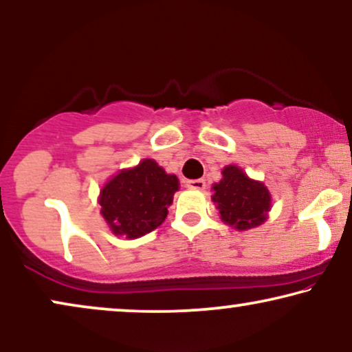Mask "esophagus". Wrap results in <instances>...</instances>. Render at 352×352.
I'll return each mask as SVG.
<instances>
[{"instance_id":"esophagus-1","label":"esophagus","mask_w":352,"mask_h":352,"mask_svg":"<svg viewBox=\"0 0 352 352\" xmlns=\"http://www.w3.org/2000/svg\"><path fill=\"white\" fill-rule=\"evenodd\" d=\"M186 186L193 190H204L206 188V182L203 179H196V180H186Z\"/></svg>"}]
</instances>
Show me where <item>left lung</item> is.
<instances>
[{"label":"left lung","mask_w":352,"mask_h":352,"mask_svg":"<svg viewBox=\"0 0 352 352\" xmlns=\"http://www.w3.org/2000/svg\"><path fill=\"white\" fill-rule=\"evenodd\" d=\"M222 175L223 179L212 186V201L223 222L238 230H248L264 222L270 209V193L264 184L248 179L236 166L225 167Z\"/></svg>","instance_id":"8db88e82"}]
</instances>
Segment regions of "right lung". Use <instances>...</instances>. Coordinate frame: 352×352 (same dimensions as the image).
Returning a JSON list of instances; mask_svg holds the SVG:
<instances>
[{
	"label": "right lung",
	"mask_w": 352,
	"mask_h": 352,
	"mask_svg": "<svg viewBox=\"0 0 352 352\" xmlns=\"http://www.w3.org/2000/svg\"><path fill=\"white\" fill-rule=\"evenodd\" d=\"M179 179L167 175L153 159L122 170L101 190V214L116 235L138 238L157 228L167 217Z\"/></svg>",
	"instance_id": "1"
}]
</instances>
